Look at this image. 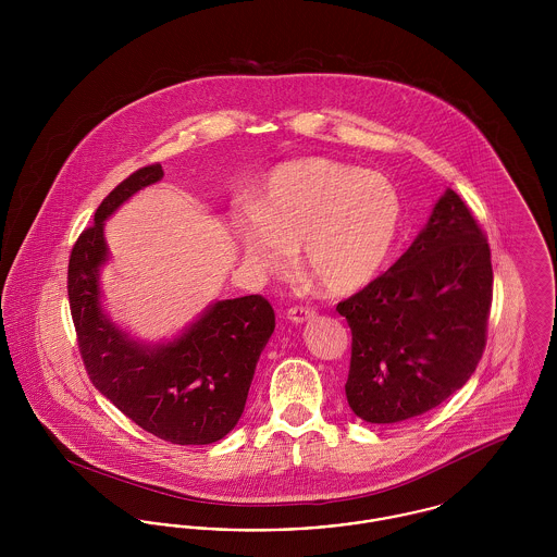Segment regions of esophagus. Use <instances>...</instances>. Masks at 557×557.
<instances>
[{
    "mask_svg": "<svg viewBox=\"0 0 557 557\" xmlns=\"http://www.w3.org/2000/svg\"><path fill=\"white\" fill-rule=\"evenodd\" d=\"M313 315H315V311L309 309V307H290L288 313H286V318H288L290 322H295V324H302V322L311 320Z\"/></svg>",
    "mask_w": 557,
    "mask_h": 557,
    "instance_id": "34e87169",
    "label": "esophagus"
}]
</instances>
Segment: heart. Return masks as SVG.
<instances>
[{
    "label": "heart",
    "mask_w": 557,
    "mask_h": 557,
    "mask_svg": "<svg viewBox=\"0 0 557 557\" xmlns=\"http://www.w3.org/2000/svg\"><path fill=\"white\" fill-rule=\"evenodd\" d=\"M400 222L403 199L384 173L305 157L267 173L228 226L252 271H284L297 246L300 267L324 290L349 295L384 271Z\"/></svg>",
    "instance_id": "1"
}]
</instances>
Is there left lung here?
Listing matches in <instances>:
<instances>
[{
	"label": "left lung",
	"instance_id": "8db88e82",
	"mask_svg": "<svg viewBox=\"0 0 557 557\" xmlns=\"http://www.w3.org/2000/svg\"><path fill=\"white\" fill-rule=\"evenodd\" d=\"M492 282L485 235L447 188L409 250L337 305L351 329V411L371 424H396L467 384L485 347Z\"/></svg>",
	"mask_w": 557,
	"mask_h": 557
}]
</instances>
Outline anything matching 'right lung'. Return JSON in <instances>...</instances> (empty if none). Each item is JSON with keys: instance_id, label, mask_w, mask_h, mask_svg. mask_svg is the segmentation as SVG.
<instances>
[{"instance_id": "right-lung-1", "label": "right lung", "mask_w": 557, "mask_h": 557, "mask_svg": "<svg viewBox=\"0 0 557 557\" xmlns=\"http://www.w3.org/2000/svg\"><path fill=\"white\" fill-rule=\"evenodd\" d=\"M161 165L128 175L97 208L67 269V295L86 373L137 426L175 445H210L237 426L275 313L260 295L215 300L172 339L131 337L103 307L110 260L106 220L163 177Z\"/></svg>"}]
</instances>
